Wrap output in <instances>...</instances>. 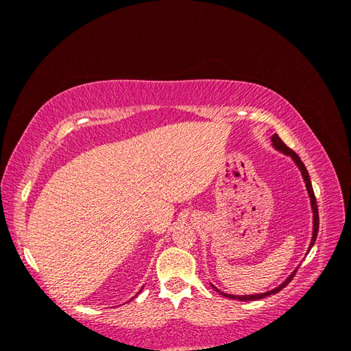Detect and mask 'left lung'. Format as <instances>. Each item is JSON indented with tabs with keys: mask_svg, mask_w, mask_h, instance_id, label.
Here are the masks:
<instances>
[{
	"mask_svg": "<svg viewBox=\"0 0 351 351\" xmlns=\"http://www.w3.org/2000/svg\"><path fill=\"white\" fill-rule=\"evenodd\" d=\"M271 141H272V147H274L275 151H278V152H281V154H284V155H287V156H290V158L293 159V162L295 164V167L299 168V171L302 173L303 182H304V186H306V190H307V195H309L311 208H312V214H313V217H312V218H313L312 239H311L309 247H307V252H306V253H309V252H311V249L313 247L315 241H316V237H317V230H319V214H317V205H316V199H315V193H313V187H312V183H311L309 173H307V169H306L304 164L302 162V159L299 158V155H297L295 152H293V151L290 149V147H287V145L280 139V136H278L277 133H275V134L271 137ZM295 271H297V268H295V269L289 275V277H287V278H285V280H284L278 287H275V289H272V290H269V291L259 293V294H244V295L228 294V293H224V291H221L219 289H217V287H215L214 284H210V285H212V289H215V291H218L221 295L228 297V299H236V300H240V302H252V300L263 299V297H268V295H271V294H277L280 290H282L284 287L293 280Z\"/></svg>",
	"mask_w": 351,
	"mask_h": 351,
	"instance_id": "8db88e82",
	"label": "left lung"
}]
</instances>
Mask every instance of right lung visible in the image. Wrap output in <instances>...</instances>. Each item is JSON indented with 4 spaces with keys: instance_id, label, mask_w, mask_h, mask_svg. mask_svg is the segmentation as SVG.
Listing matches in <instances>:
<instances>
[{
    "instance_id": "right-lung-1",
    "label": "right lung",
    "mask_w": 351,
    "mask_h": 351,
    "mask_svg": "<svg viewBox=\"0 0 351 351\" xmlns=\"http://www.w3.org/2000/svg\"><path fill=\"white\" fill-rule=\"evenodd\" d=\"M141 291H142V290H141ZM141 291H139V293H141ZM139 293H137V294H139ZM129 302H130V300H129Z\"/></svg>"
}]
</instances>
